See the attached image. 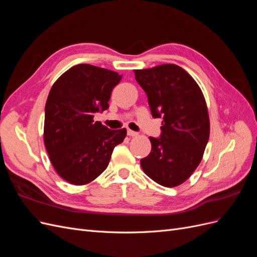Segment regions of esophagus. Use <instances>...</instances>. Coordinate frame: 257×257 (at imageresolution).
I'll return each instance as SVG.
<instances>
[{
    "instance_id": "1",
    "label": "esophagus",
    "mask_w": 257,
    "mask_h": 257,
    "mask_svg": "<svg viewBox=\"0 0 257 257\" xmlns=\"http://www.w3.org/2000/svg\"><path fill=\"white\" fill-rule=\"evenodd\" d=\"M127 135L128 136H136L137 133H136V132H134V131H132V130H127Z\"/></svg>"
}]
</instances>
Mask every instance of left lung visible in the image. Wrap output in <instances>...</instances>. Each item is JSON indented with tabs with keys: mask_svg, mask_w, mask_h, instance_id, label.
<instances>
[{
	"mask_svg": "<svg viewBox=\"0 0 257 257\" xmlns=\"http://www.w3.org/2000/svg\"><path fill=\"white\" fill-rule=\"evenodd\" d=\"M148 96L153 118H162L160 137H149L152 149L141 160L153 181L173 188L197 168L209 139V115L198 84L183 68L163 64L135 71Z\"/></svg>",
	"mask_w": 257,
	"mask_h": 257,
	"instance_id": "8db88e82",
	"label": "left lung"
}]
</instances>
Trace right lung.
<instances>
[{
  "label": "right lung",
  "instance_id": "add662e5",
  "mask_svg": "<svg viewBox=\"0 0 257 257\" xmlns=\"http://www.w3.org/2000/svg\"><path fill=\"white\" fill-rule=\"evenodd\" d=\"M120 80L115 72L78 64L52 85L45 107L44 142L54 169L67 182L82 185L96 179L125 138V128L110 130L93 120L108 109Z\"/></svg>",
  "mask_w": 257,
  "mask_h": 257
}]
</instances>
